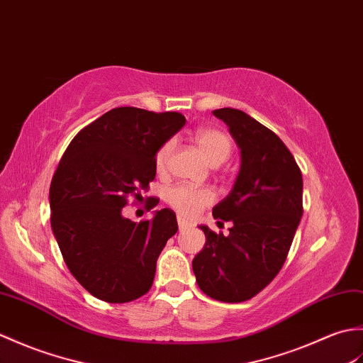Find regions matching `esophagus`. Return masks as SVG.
Segmentation results:
<instances>
[{
    "label": "esophagus",
    "mask_w": 363,
    "mask_h": 363,
    "mask_svg": "<svg viewBox=\"0 0 363 363\" xmlns=\"http://www.w3.org/2000/svg\"><path fill=\"white\" fill-rule=\"evenodd\" d=\"M177 223H179V228H180V230H186V228L189 227V225H191L188 220H184L183 217H180V216L177 217Z\"/></svg>",
    "instance_id": "34e87169"
}]
</instances>
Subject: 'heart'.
<instances>
[{"instance_id":"heart-1","label":"heart","mask_w":363,"mask_h":363,"mask_svg":"<svg viewBox=\"0 0 363 363\" xmlns=\"http://www.w3.org/2000/svg\"><path fill=\"white\" fill-rule=\"evenodd\" d=\"M199 150L202 152L208 164L219 166L231 154V140L216 128H200L194 135ZM174 152V141H166L161 144L155 154V169L158 174L167 171L169 160ZM167 203L171 205L177 213L184 217H196L202 209L214 202V194L206 188H194L188 184H179L167 192Z\"/></svg>"}]
</instances>
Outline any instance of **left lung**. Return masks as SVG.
I'll list each match as a JSON object with an SVG mask.
<instances>
[{"label":"left lung","mask_w":363,"mask_h":363,"mask_svg":"<svg viewBox=\"0 0 363 363\" xmlns=\"http://www.w3.org/2000/svg\"><path fill=\"white\" fill-rule=\"evenodd\" d=\"M213 115L230 127L240 167L230 194L213 208L214 219L233 223L230 233L200 225L206 242L192 270L203 294L240 303L259 294L283 267L303 216V177L270 128L236 108Z\"/></svg>","instance_id":"8db88e82"}]
</instances>
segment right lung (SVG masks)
<instances>
[{
  "instance_id": "add662e5",
  "label": "right lung",
  "mask_w": 363,
  "mask_h": 363,
  "mask_svg": "<svg viewBox=\"0 0 363 363\" xmlns=\"http://www.w3.org/2000/svg\"><path fill=\"white\" fill-rule=\"evenodd\" d=\"M184 123L177 111L118 107L84 127L60 160L50 188L51 228L71 275L102 301L147 294L161 250L179 230L169 208L140 223L123 208L128 197L143 199L157 150Z\"/></svg>"
}]
</instances>
